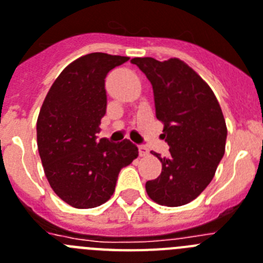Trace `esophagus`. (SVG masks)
<instances>
[{"label": "esophagus", "mask_w": 263, "mask_h": 263, "mask_svg": "<svg viewBox=\"0 0 263 263\" xmlns=\"http://www.w3.org/2000/svg\"><path fill=\"white\" fill-rule=\"evenodd\" d=\"M139 155L140 156L148 155V148H147L145 145H139Z\"/></svg>", "instance_id": "esophagus-1"}]
</instances>
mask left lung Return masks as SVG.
<instances>
[{
  "label": "left lung",
  "instance_id": "8db88e82",
  "mask_svg": "<svg viewBox=\"0 0 263 263\" xmlns=\"http://www.w3.org/2000/svg\"><path fill=\"white\" fill-rule=\"evenodd\" d=\"M132 64L147 76L155 98L156 118L170 145L162 174L145 183V191L162 206L178 207L199 196L213 180L224 155L227 127L213 89L184 61L135 57Z\"/></svg>",
  "mask_w": 263,
  "mask_h": 263
}]
</instances>
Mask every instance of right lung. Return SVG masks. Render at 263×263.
<instances>
[{
  "mask_svg": "<svg viewBox=\"0 0 263 263\" xmlns=\"http://www.w3.org/2000/svg\"><path fill=\"white\" fill-rule=\"evenodd\" d=\"M128 59L100 52L79 57L59 74L40 109L37 147L44 173L56 195L74 209L107 202L120 170L139 155L128 139L96 142L107 108L104 79Z\"/></svg>",
  "mask_w": 263,
  "mask_h": 263,
  "instance_id": "add662e5",
  "label": "right lung"
}]
</instances>
